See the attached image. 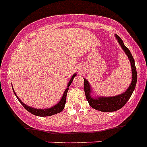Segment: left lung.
Segmentation results:
<instances>
[{"instance_id":"obj_1","label":"left lung","mask_w":147,"mask_h":147,"mask_svg":"<svg viewBox=\"0 0 147 147\" xmlns=\"http://www.w3.org/2000/svg\"><path fill=\"white\" fill-rule=\"evenodd\" d=\"M116 36V39L118 42L121 45L123 50L124 51L126 55H127L129 61L131 65V71H132V80L131 82L130 85L128 88V89L123 93L120 94L119 95L113 97H97L96 98L91 97L90 93L92 91L90 85L86 79L84 78V90H85V96H86L87 100L89 102V105L92 108L95 110H98L102 112H113L121 109L125 104L127 102L129 98L131 96L134 90L136 87V82H137V73H136V66H135V62L132 57L131 53L129 51V49L126 47L123 44L122 39L119 37L118 35Z\"/></svg>"}]
</instances>
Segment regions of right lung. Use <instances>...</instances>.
I'll return each instance as SVG.
<instances>
[{
  "mask_svg": "<svg viewBox=\"0 0 147 147\" xmlns=\"http://www.w3.org/2000/svg\"><path fill=\"white\" fill-rule=\"evenodd\" d=\"M76 76V74H74L72 75V78L70 79L69 82H68V85L67 87V89L65 90V92H64L63 95H62V98L61 100H59V102H58L57 104H56L55 105H54L53 107H51V108H45V109H36V108H31V107L28 106V105H26L25 103L22 102L21 100L18 98V97L17 96L16 92H14V90L13 88V90L14 94L16 96L17 99L21 103V105L25 108V109H26L29 113H32L33 115H35V116H52V115H55L57 114L58 113H60L61 111H62V110L64 109L65 108V102H66V98H67V91L69 90V86L71 85L72 83V80H73L74 78Z\"/></svg>",
  "mask_w": 147,
  "mask_h": 147,
  "instance_id": "1",
  "label": "right lung"
}]
</instances>
